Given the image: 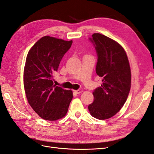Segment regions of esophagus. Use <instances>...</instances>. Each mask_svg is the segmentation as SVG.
I'll list each match as a JSON object with an SVG mask.
<instances>
[{"label": "esophagus", "mask_w": 154, "mask_h": 154, "mask_svg": "<svg viewBox=\"0 0 154 154\" xmlns=\"http://www.w3.org/2000/svg\"><path fill=\"white\" fill-rule=\"evenodd\" d=\"M83 92L82 90L81 89H78V90H76V91H74V92L76 93V94H80V93H82Z\"/></svg>", "instance_id": "1"}]
</instances>
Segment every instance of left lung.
I'll return each mask as SVG.
<instances>
[{
	"instance_id": "1",
	"label": "left lung",
	"mask_w": 154,
	"mask_h": 154,
	"mask_svg": "<svg viewBox=\"0 0 154 154\" xmlns=\"http://www.w3.org/2000/svg\"><path fill=\"white\" fill-rule=\"evenodd\" d=\"M92 36L89 40L97 57L96 72L102 78V83L92 92L94 101L88 109L94 118L106 119L119 112L127 101L131 87V72L122 45L100 33Z\"/></svg>"
}]
</instances>
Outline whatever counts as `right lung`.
I'll return each mask as SVG.
<instances>
[{
  "label": "right lung",
  "mask_w": 154,
  "mask_h": 154,
  "mask_svg": "<svg viewBox=\"0 0 154 154\" xmlns=\"http://www.w3.org/2000/svg\"><path fill=\"white\" fill-rule=\"evenodd\" d=\"M72 41L45 36L34 44L27 54L24 72L26 97L40 118L56 121L66 115L72 99L71 90L54 85L53 74Z\"/></svg>",
  "instance_id": "1"
}]
</instances>
